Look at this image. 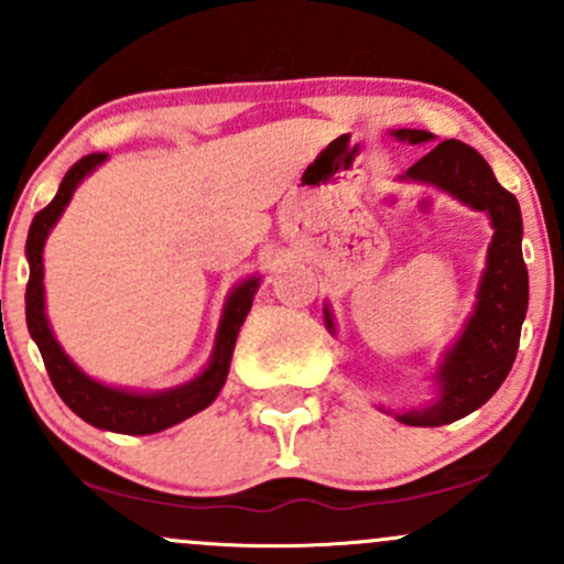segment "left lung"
<instances>
[{
    "instance_id": "8db88e82",
    "label": "left lung",
    "mask_w": 564,
    "mask_h": 564,
    "mask_svg": "<svg viewBox=\"0 0 564 564\" xmlns=\"http://www.w3.org/2000/svg\"><path fill=\"white\" fill-rule=\"evenodd\" d=\"M394 138L408 142L435 140L424 129H394ZM403 180L437 185L453 198L477 212H488L494 241L488 246L475 313L462 336L453 341L437 368L440 398L419 411L398 413L408 426H443L464 419L494 398L514 364L522 321L528 313V268L522 260L520 204L507 187L498 185L494 170L475 148L462 140H443L403 174ZM326 326L334 332L332 313Z\"/></svg>"
}]
</instances>
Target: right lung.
Wrapping results in <instances>:
<instances>
[{
    "label": "right lung",
    "instance_id": "add662e5",
    "mask_svg": "<svg viewBox=\"0 0 564 564\" xmlns=\"http://www.w3.org/2000/svg\"><path fill=\"white\" fill-rule=\"evenodd\" d=\"M106 161V153H93L76 161L66 172L57 196L44 206L34 217L29 228V241H25V257H29V286H25V323H29L31 339L36 341L39 352H42L44 366H47L50 381H53L55 392L66 403L76 416L84 422L97 426V430L119 432V435H153V432L166 430L193 413L204 411L206 405L215 403V398L223 390L225 379L230 371L232 347H236L238 332H241L246 315H249L251 302H254L257 289H260V278H246L230 291L228 302H225L223 318H219L215 352H212L209 366L191 379L187 384L174 387L164 392H129L119 387H108L102 381L89 379L74 360L63 352L57 345L53 328H50L47 315H44V264L42 251L47 241L50 230L61 219L63 209L68 206L74 196L76 185L95 172L97 166Z\"/></svg>",
    "mask_w": 564,
    "mask_h": 564
}]
</instances>
